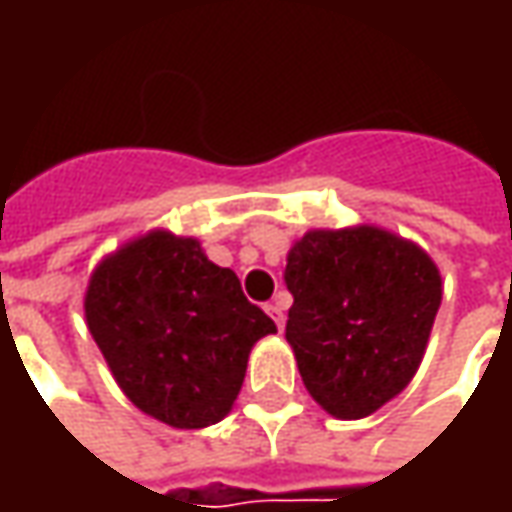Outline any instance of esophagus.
Instances as JSON below:
<instances>
[{"mask_svg": "<svg viewBox=\"0 0 512 512\" xmlns=\"http://www.w3.org/2000/svg\"><path fill=\"white\" fill-rule=\"evenodd\" d=\"M265 310H267V316H270V319L276 322V327L282 330V327H285V305H282V302L276 299V302H270Z\"/></svg>", "mask_w": 512, "mask_h": 512, "instance_id": "obj_1", "label": "esophagus"}]
</instances>
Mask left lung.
Returning <instances> with one entry per match:
<instances>
[{"instance_id": "8db88e82", "label": "left lung", "mask_w": 512, "mask_h": 512, "mask_svg": "<svg viewBox=\"0 0 512 512\" xmlns=\"http://www.w3.org/2000/svg\"><path fill=\"white\" fill-rule=\"evenodd\" d=\"M285 336L307 393L336 419H364L422 364L442 276L422 247L382 227L307 230L290 247Z\"/></svg>"}]
</instances>
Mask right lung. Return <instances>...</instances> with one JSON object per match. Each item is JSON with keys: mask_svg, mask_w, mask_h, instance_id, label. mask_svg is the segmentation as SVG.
I'll return each instance as SVG.
<instances>
[{"mask_svg": "<svg viewBox=\"0 0 512 512\" xmlns=\"http://www.w3.org/2000/svg\"><path fill=\"white\" fill-rule=\"evenodd\" d=\"M85 319L122 393L159 422L199 430L230 413L250 347L276 333L230 267L168 230L133 239L93 270Z\"/></svg>", "mask_w": 512, "mask_h": 512, "instance_id": "obj_1", "label": "right lung"}]
</instances>
